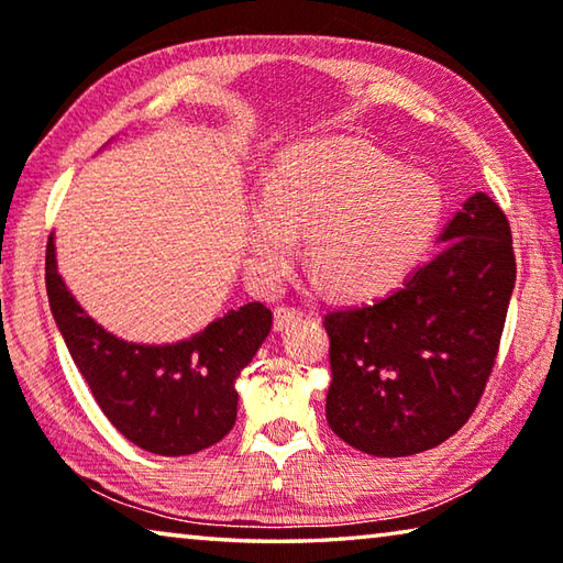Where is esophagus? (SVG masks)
I'll list each match as a JSON object with an SVG mask.
<instances>
[{"instance_id": "obj_1", "label": "esophagus", "mask_w": 563, "mask_h": 563, "mask_svg": "<svg viewBox=\"0 0 563 563\" xmlns=\"http://www.w3.org/2000/svg\"><path fill=\"white\" fill-rule=\"evenodd\" d=\"M302 318L300 308H290V305H278L275 308V330H285L290 322H298Z\"/></svg>"}]
</instances>
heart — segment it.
<instances>
[{
    "label": "heart",
    "instance_id": "obj_1",
    "mask_svg": "<svg viewBox=\"0 0 563 563\" xmlns=\"http://www.w3.org/2000/svg\"><path fill=\"white\" fill-rule=\"evenodd\" d=\"M442 188L360 139H318L275 158L247 208V268L275 288L298 258L342 298H373L405 278L440 228Z\"/></svg>",
    "mask_w": 563,
    "mask_h": 563
}]
</instances>
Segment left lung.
I'll list each match as a JSON object with an SVG mask.
<instances>
[{
	"instance_id": "1",
	"label": "left lung",
	"mask_w": 563,
	"mask_h": 563,
	"mask_svg": "<svg viewBox=\"0 0 563 563\" xmlns=\"http://www.w3.org/2000/svg\"><path fill=\"white\" fill-rule=\"evenodd\" d=\"M440 241L402 288L325 316L328 424L360 452L409 456L450 440L497 362L517 280L507 216L479 190Z\"/></svg>"
}]
</instances>
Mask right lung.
Segmentation results:
<instances>
[{"label":"right lung","mask_w":563,"mask_h":563,"mask_svg":"<svg viewBox=\"0 0 563 563\" xmlns=\"http://www.w3.org/2000/svg\"><path fill=\"white\" fill-rule=\"evenodd\" d=\"M46 295L74 365L129 442L161 456H184L233 430L235 379L273 325L263 302L228 310L174 345L126 342L93 322L66 288L56 271L54 235L46 243Z\"/></svg>","instance_id":"right-lung-1"}]
</instances>
